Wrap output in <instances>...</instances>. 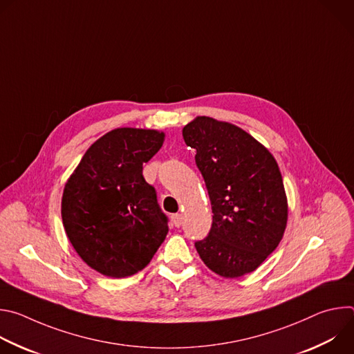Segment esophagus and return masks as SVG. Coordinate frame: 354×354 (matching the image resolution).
<instances>
[{"mask_svg": "<svg viewBox=\"0 0 354 354\" xmlns=\"http://www.w3.org/2000/svg\"><path fill=\"white\" fill-rule=\"evenodd\" d=\"M172 223L175 227H179L180 223H182V216L180 214H174L172 216Z\"/></svg>", "mask_w": 354, "mask_h": 354, "instance_id": "esophagus-1", "label": "esophagus"}]
</instances>
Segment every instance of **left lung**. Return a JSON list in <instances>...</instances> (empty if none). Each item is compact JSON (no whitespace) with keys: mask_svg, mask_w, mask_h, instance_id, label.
Wrapping results in <instances>:
<instances>
[{"mask_svg":"<svg viewBox=\"0 0 354 354\" xmlns=\"http://www.w3.org/2000/svg\"><path fill=\"white\" fill-rule=\"evenodd\" d=\"M182 134L196 149L213 210L210 234L194 243L200 259L225 279L255 272L287 227L288 203L277 161L243 129L209 116H197Z\"/></svg>","mask_w":354,"mask_h":354,"instance_id":"8db88e82","label":"left lung"}]
</instances>
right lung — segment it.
Wrapping results in <instances>:
<instances>
[{"label":"right lung","instance_id":"add662e5","mask_svg":"<svg viewBox=\"0 0 354 354\" xmlns=\"http://www.w3.org/2000/svg\"><path fill=\"white\" fill-rule=\"evenodd\" d=\"M165 140L154 129L119 127L97 138L66 182L62 218L78 257L97 273L123 279L144 269L168 234L142 164Z\"/></svg>","mask_w":354,"mask_h":354}]
</instances>
